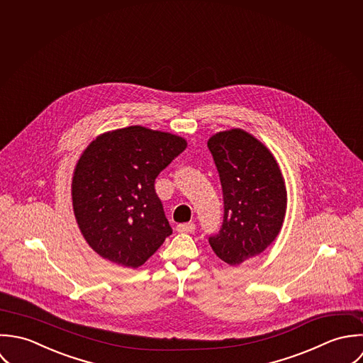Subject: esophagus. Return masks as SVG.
I'll use <instances>...</instances> for the list:
<instances>
[{
    "instance_id": "esophagus-1",
    "label": "esophagus",
    "mask_w": 363,
    "mask_h": 363,
    "mask_svg": "<svg viewBox=\"0 0 363 363\" xmlns=\"http://www.w3.org/2000/svg\"><path fill=\"white\" fill-rule=\"evenodd\" d=\"M177 231L179 233H194L195 224L194 223H181L177 225Z\"/></svg>"
}]
</instances>
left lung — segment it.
I'll use <instances>...</instances> for the list:
<instances>
[{"instance_id":"1","label":"left lung","mask_w":363,"mask_h":363,"mask_svg":"<svg viewBox=\"0 0 363 363\" xmlns=\"http://www.w3.org/2000/svg\"><path fill=\"white\" fill-rule=\"evenodd\" d=\"M208 147L224 202L221 228L209 244L221 261L235 267L278 237L286 215V185L272 152L242 129L218 132Z\"/></svg>"}]
</instances>
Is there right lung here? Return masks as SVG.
I'll list each match as a JSON object with an SVG mask.
<instances>
[{
	"label": "right lung",
	"instance_id": "add662e5",
	"mask_svg": "<svg viewBox=\"0 0 363 363\" xmlns=\"http://www.w3.org/2000/svg\"><path fill=\"white\" fill-rule=\"evenodd\" d=\"M185 148L179 136L129 126L98 136L84 150L74 169V215L99 257L139 268L172 233L154 182Z\"/></svg>",
	"mask_w": 363,
	"mask_h": 363
}]
</instances>
